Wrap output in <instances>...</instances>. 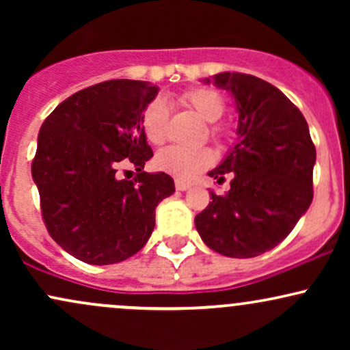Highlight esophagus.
I'll return each mask as SVG.
<instances>
[{
  "mask_svg": "<svg viewBox=\"0 0 350 350\" xmlns=\"http://www.w3.org/2000/svg\"><path fill=\"white\" fill-rule=\"evenodd\" d=\"M189 187H191V184L189 183H184V180H176V189H178V191H187Z\"/></svg>",
  "mask_w": 350,
  "mask_h": 350,
  "instance_id": "esophagus-1",
  "label": "esophagus"
}]
</instances>
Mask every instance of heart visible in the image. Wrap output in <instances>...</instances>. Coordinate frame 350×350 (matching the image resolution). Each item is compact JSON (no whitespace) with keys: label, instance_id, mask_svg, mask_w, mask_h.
<instances>
[{"label":"heart","instance_id":"1","mask_svg":"<svg viewBox=\"0 0 350 350\" xmlns=\"http://www.w3.org/2000/svg\"><path fill=\"white\" fill-rule=\"evenodd\" d=\"M179 102L186 105L189 110L194 111L200 120L206 123H215L222 118L226 111V98L215 88L199 87L187 90L179 97ZM167 123H170V110H167L166 102L163 98H154L148 103L143 111V131L146 139L152 144H161L167 136ZM211 136L219 139L224 136L222 128L212 124ZM214 163V152L208 148H196V150H187V148L167 146L156 154L154 166L159 171L166 172L172 178L179 180H189L199 174L200 171L207 170Z\"/></svg>","mask_w":350,"mask_h":350}]
</instances>
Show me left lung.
Listing matches in <instances>:
<instances>
[{
  "label": "left lung",
  "instance_id": "obj_1",
  "mask_svg": "<svg viewBox=\"0 0 350 350\" xmlns=\"http://www.w3.org/2000/svg\"><path fill=\"white\" fill-rule=\"evenodd\" d=\"M204 83L230 92L239 138L208 171L219 184L230 172V189L211 192L196 228L220 255L252 258L283 242L311 206L316 148L303 113L271 83L239 72H220Z\"/></svg>",
  "mask_w": 350,
  "mask_h": 350
}]
</instances>
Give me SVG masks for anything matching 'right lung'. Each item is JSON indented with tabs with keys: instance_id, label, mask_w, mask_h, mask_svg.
Segmentation results:
<instances>
[{
	"instance_id": "obj_1",
	"label": "right lung",
	"mask_w": 350,
	"mask_h": 350,
	"mask_svg": "<svg viewBox=\"0 0 350 350\" xmlns=\"http://www.w3.org/2000/svg\"><path fill=\"white\" fill-rule=\"evenodd\" d=\"M159 88L143 80H108L70 95L39 130L33 179L44 224L72 256L90 265L123 262L154 228L156 206L174 192L166 172H146L152 150L143 111ZM133 163V180L116 176Z\"/></svg>"
}]
</instances>
